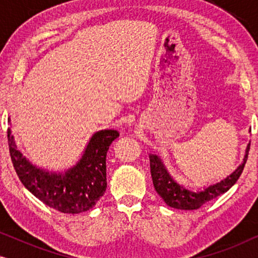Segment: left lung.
<instances>
[{"label": "left lung", "instance_id": "8db88e82", "mask_svg": "<svg viewBox=\"0 0 258 258\" xmlns=\"http://www.w3.org/2000/svg\"><path fill=\"white\" fill-rule=\"evenodd\" d=\"M250 149V143L248 144L245 150L244 158H243V163L224 179L221 182L216 183V184L209 185L202 191H190V190L183 188L179 185L177 182H175L170 174L165 169L163 162L157 155H149L150 158V172L151 177H153V183L158 195H160L165 203L169 207L176 208V209L182 210H195L199 209L206 204L209 201L216 199L217 196L222 195V194L227 192L232 185L237 182V179L241 176L244 165L248 160Z\"/></svg>", "mask_w": 258, "mask_h": 258}]
</instances>
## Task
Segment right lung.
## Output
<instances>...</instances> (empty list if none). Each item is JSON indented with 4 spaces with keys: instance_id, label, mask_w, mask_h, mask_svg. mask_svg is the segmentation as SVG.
<instances>
[{
    "instance_id": "add662e5",
    "label": "right lung",
    "mask_w": 258,
    "mask_h": 258,
    "mask_svg": "<svg viewBox=\"0 0 258 258\" xmlns=\"http://www.w3.org/2000/svg\"><path fill=\"white\" fill-rule=\"evenodd\" d=\"M119 136L116 130L95 133L76 165L63 172H49L33 165L17 150L10 126L8 144L12 162L22 184L48 207L64 214L93 208L107 189V151Z\"/></svg>"
}]
</instances>
